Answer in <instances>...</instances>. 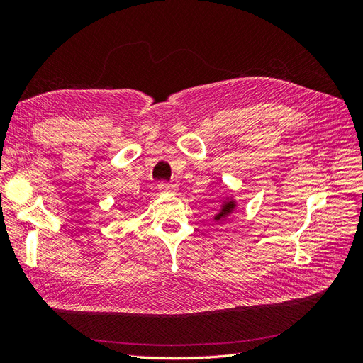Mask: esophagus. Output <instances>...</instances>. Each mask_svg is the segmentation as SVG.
<instances>
[{
	"instance_id": "34e87169",
	"label": "esophagus",
	"mask_w": 363,
	"mask_h": 363,
	"mask_svg": "<svg viewBox=\"0 0 363 363\" xmlns=\"http://www.w3.org/2000/svg\"><path fill=\"white\" fill-rule=\"evenodd\" d=\"M157 189L162 192V194H169V192H175L177 191V188H175L174 184L168 183V182H160L157 184Z\"/></svg>"
}]
</instances>
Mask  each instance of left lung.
I'll return each instance as SVG.
<instances>
[{
    "label": "left lung",
    "instance_id": "obj_1",
    "mask_svg": "<svg viewBox=\"0 0 363 363\" xmlns=\"http://www.w3.org/2000/svg\"><path fill=\"white\" fill-rule=\"evenodd\" d=\"M233 208V203H225L224 204V207H223V213H219L218 215V218H221V216H224L227 212H230Z\"/></svg>",
    "mask_w": 363,
    "mask_h": 363
}]
</instances>
